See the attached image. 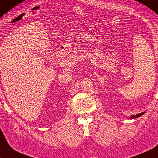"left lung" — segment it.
Returning a JSON list of instances; mask_svg holds the SVG:
<instances>
[{"instance_id": "left-lung-1", "label": "left lung", "mask_w": 158, "mask_h": 158, "mask_svg": "<svg viewBox=\"0 0 158 158\" xmlns=\"http://www.w3.org/2000/svg\"><path fill=\"white\" fill-rule=\"evenodd\" d=\"M144 114H145V112L140 113V114H136V115H132V116H131V117H130V119H135V118H137V117H140V116H142V115H143Z\"/></svg>"}]
</instances>
